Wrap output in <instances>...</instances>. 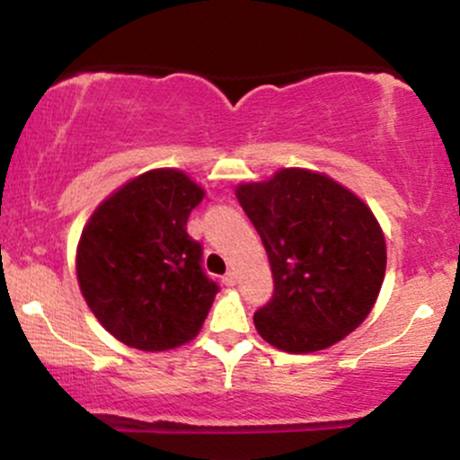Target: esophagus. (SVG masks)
<instances>
[{
	"label": "esophagus",
	"instance_id": "obj_1",
	"mask_svg": "<svg viewBox=\"0 0 460 460\" xmlns=\"http://www.w3.org/2000/svg\"><path fill=\"white\" fill-rule=\"evenodd\" d=\"M223 283L226 285V288H234V285H235V272H226L225 274V277H223Z\"/></svg>",
	"mask_w": 460,
	"mask_h": 460
}]
</instances>
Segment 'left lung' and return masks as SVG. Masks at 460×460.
<instances>
[{
	"instance_id": "obj_1",
	"label": "left lung",
	"mask_w": 460,
	"mask_h": 460,
	"mask_svg": "<svg viewBox=\"0 0 460 460\" xmlns=\"http://www.w3.org/2000/svg\"><path fill=\"white\" fill-rule=\"evenodd\" d=\"M268 252L270 303L255 311L268 344L292 355L324 350L367 318L387 266L372 209L357 194L307 168L235 188Z\"/></svg>"
}]
</instances>
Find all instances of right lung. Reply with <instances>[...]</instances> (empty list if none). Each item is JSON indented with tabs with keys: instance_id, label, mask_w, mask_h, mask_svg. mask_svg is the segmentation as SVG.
Returning <instances> with one entry per match:
<instances>
[{
	"instance_id": "1",
	"label": "right lung",
	"mask_w": 460,
	"mask_h": 460,
	"mask_svg": "<svg viewBox=\"0 0 460 460\" xmlns=\"http://www.w3.org/2000/svg\"><path fill=\"white\" fill-rule=\"evenodd\" d=\"M205 190L177 168H155L94 209L77 244L82 296L125 346L171 350L199 335L218 285L200 266L188 216Z\"/></svg>"
}]
</instances>
